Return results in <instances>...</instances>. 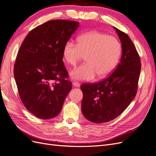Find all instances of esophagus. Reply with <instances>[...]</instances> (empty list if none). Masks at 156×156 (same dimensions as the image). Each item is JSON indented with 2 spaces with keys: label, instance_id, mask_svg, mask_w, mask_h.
Masks as SVG:
<instances>
[{
  "label": "esophagus",
  "instance_id": "1",
  "mask_svg": "<svg viewBox=\"0 0 156 156\" xmlns=\"http://www.w3.org/2000/svg\"><path fill=\"white\" fill-rule=\"evenodd\" d=\"M73 85L74 86V87H80V83L79 82H78L74 81V82H73Z\"/></svg>",
  "mask_w": 156,
  "mask_h": 156
}]
</instances>
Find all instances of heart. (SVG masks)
I'll return each mask as SVG.
<instances>
[{
	"mask_svg": "<svg viewBox=\"0 0 156 156\" xmlns=\"http://www.w3.org/2000/svg\"><path fill=\"white\" fill-rule=\"evenodd\" d=\"M122 47L118 39L97 31L85 32L78 37L77 44L68 41L63 45L62 56L68 64L74 66L84 56L85 63L71 73L79 80L103 78L110 74L119 58Z\"/></svg>",
	"mask_w": 156,
	"mask_h": 156,
	"instance_id": "heart-1",
	"label": "heart"
}]
</instances>
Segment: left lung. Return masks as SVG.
<instances>
[{"label": "left lung", "instance_id": "left-lung-1", "mask_svg": "<svg viewBox=\"0 0 156 156\" xmlns=\"http://www.w3.org/2000/svg\"><path fill=\"white\" fill-rule=\"evenodd\" d=\"M122 42V55L116 68L97 83H85L82 111L91 122L105 123L122 114L135 98L141 71V60L127 34L115 27Z\"/></svg>", "mask_w": 156, "mask_h": 156}]
</instances>
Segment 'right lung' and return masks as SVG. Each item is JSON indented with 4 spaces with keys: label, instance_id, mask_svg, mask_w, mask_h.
Returning <instances> with one entry per match:
<instances>
[{
    "label": "right lung",
    "instance_id": "obj_1",
    "mask_svg": "<svg viewBox=\"0 0 156 156\" xmlns=\"http://www.w3.org/2000/svg\"><path fill=\"white\" fill-rule=\"evenodd\" d=\"M78 26L76 21L49 20L32 30L21 44L14 76L22 103L38 118L56 116L71 90L62 49Z\"/></svg>",
    "mask_w": 156,
    "mask_h": 156
}]
</instances>
